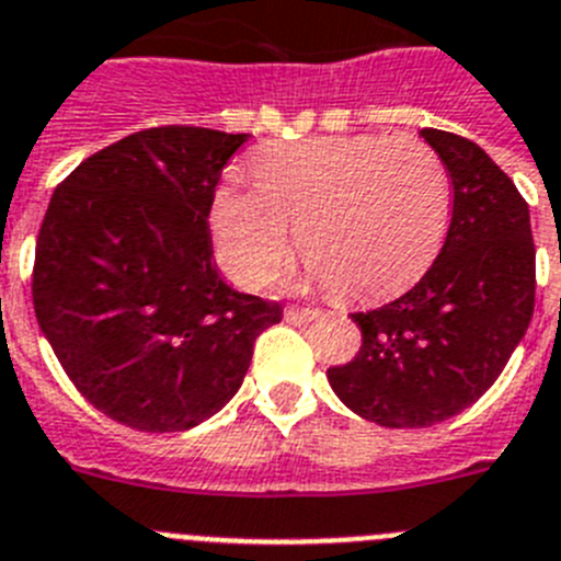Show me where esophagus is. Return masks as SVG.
Segmentation results:
<instances>
[{
	"mask_svg": "<svg viewBox=\"0 0 561 561\" xmlns=\"http://www.w3.org/2000/svg\"><path fill=\"white\" fill-rule=\"evenodd\" d=\"M318 316H321V310H312V307H287L285 310V318L290 324H310Z\"/></svg>",
	"mask_w": 561,
	"mask_h": 561,
	"instance_id": "1",
	"label": "esophagus"
}]
</instances>
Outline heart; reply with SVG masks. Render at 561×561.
Here are the masks:
<instances>
[{"mask_svg": "<svg viewBox=\"0 0 561 561\" xmlns=\"http://www.w3.org/2000/svg\"><path fill=\"white\" fill-rule=\"evenodd\" d=\"M256 186L226 181L209 209L220 268L243 287L274 279L299 251L337 296L377 299L422 274L442 240L450 181L416 136H312L262 148Z\"/></svg>", "mask_w": 561, "mask_h": 561, "instance_id": "b5f03b06", "label": "heart"}]
</instances>
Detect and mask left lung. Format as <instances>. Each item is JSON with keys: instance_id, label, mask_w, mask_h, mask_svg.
Here are the masks:
<instances>
[{"instance_id": "left-lung-1", "label": "left lung", "mask_w": 561, "mask_h": 561, "mask_svg": "<svg viewBox=\"0 0 561 561\" xmlns=\"http://www.w3.org/2000/svg\"><path fill=\"white\" fill-rule=\"evenodd\" d=\"M419 134L450 173V229L405 296L352 316L360 352L327 371L337 400L382 427H431L481 400L534 316L537 251L517 186L463 136Z\"/></svg>"}]
</instances>
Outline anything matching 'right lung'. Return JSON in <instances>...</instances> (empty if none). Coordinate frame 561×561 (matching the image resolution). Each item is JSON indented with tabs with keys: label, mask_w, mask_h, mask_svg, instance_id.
Segmentation results:
<instances>
[{
	"label": "right lung",
	"mask_w": 561,
	"mask_h": 561,
	"mask_svg": "<svg viewBox=\"0 0 561 561\" xmlns=\"http://www.w3.org/2000/svg\"><path fill=\"white\" fill-rule=\"evenodd\" d=\"M249 134L148 128L80 161L53 193L33 307L85 400L145 433L190 431L240 391L276 301L234 290L211 262L220 170Z\"/></svg>",
	"instance_id": "right-lung-1"
}]
</instances>
